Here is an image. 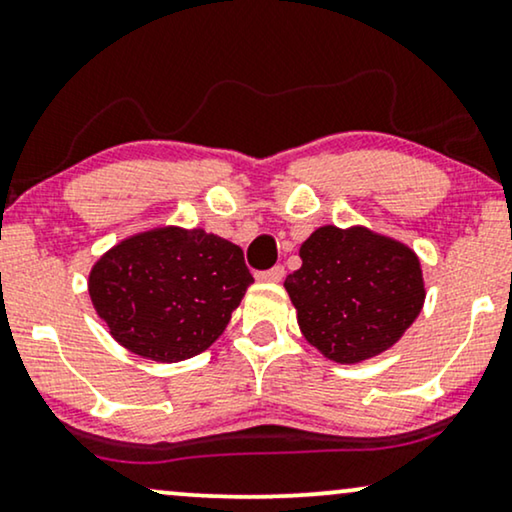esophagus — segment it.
Instances as JSON below:
<instances>
[{
  "mask_svg": "<svg viewBox=\"0 0 512 512\" xmlns=\"http://www.w3.org/2000/svg\"><path fill=\"white\" fill-rule=\"evenodd\" d=\"M282 277H284L282 265H275V268H270V270L256 272L258 282H282Z\"/></svg>",
  "mask_w": 512,
  "mask_h": 512,
  "instance_id": "1",
  "label": "esophagus"
}]
</instances>
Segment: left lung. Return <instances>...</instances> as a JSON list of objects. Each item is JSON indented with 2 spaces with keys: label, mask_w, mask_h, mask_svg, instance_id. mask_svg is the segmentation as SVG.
I'll return each mask as SVG.
<instances>
[{
  "label": "left lung",
  "mask_w": 512,
  "mask_h": 512,
  "mask_svg": "<svg viewBox=\"0 0 512 512\" xmlns=\"http://www.w3.org/2000/svg\"><path fill=\"white\" fill-rule=\"evenodd\" d=\"M287 275L303 336L341 364L388 350L421 313L423 277L414 251L374 232L324 225Z\"/></svg>",
  "instance_id": "left-lung-1"
}]
</instances>
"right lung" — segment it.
I'll list each match as a JSON object with an SVG mask.
<instances>
[{"instance_id": "add662e5", "label": "right lung", "mask_w": 512, "mask_h": 512, "mask_svg": "<svg viewBox=\"0 0 512 512\" xmlns=\"http://www.w3.org/2000/svg\"><path fill=\"white\" fill-rule=\"evenodd\" d=\"M254 282L237 244L204 230L131 237L94 265L89 294L131 353L181 362L209 348Z\"/></svg>"}]
</instances>
